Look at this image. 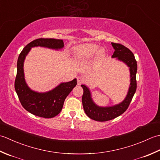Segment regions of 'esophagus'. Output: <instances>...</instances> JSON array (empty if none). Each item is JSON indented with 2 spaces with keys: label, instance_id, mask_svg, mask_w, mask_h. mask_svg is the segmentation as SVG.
Here are the masks:
<instances>
[{
  "label": "esophagus",
  "instance_id": "34e87169",
  "mask_svg": "<svg viewBox=\"0 0 160 160\" xmlns=\"http://www.w3.org/2000/svg\"><path fill=\"white\" fill-rule=\"evenodd\" d=\"M83 82V79L81 77H77V83L78 85H81Z\"/></svg>",
  "mask_w": 160,
  "mask_h": 160
}]
</instances>
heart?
Returning <instances> with one entry per match:
<instances>
[{"mask_svg": "<svg viewBox=\"0 0 160 160\" xmlns=\"http://www.w3.org/2000/svg\"><path fill=\"white\" fill-rule=\"evenodd\" d=\"M98 50L99 46L95 44H84L76 48L75 54L78 58H90L93 57Z\"/></svg>", "mask_w": 160, "mask_h": 160, "instance_id": "obj_1", "label": "heart"}]
</instances>
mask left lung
Listing matches in <instances>:
<instances>
[{
	"label": "left lung",
	"mask_w": 160,
	"mask_h": 160,
	"mask_svg": "<svg viewBox=\"0 0 160 160\" xmlns=\"http://www.w3.org/2000/svg\"><path fill=\"white\" fill-rule=\"evenodd\" d=\"M115 52L112 58H117L129 68L130 83L127 95L122 102L112 106L102 107L93 102L90 89L86 85H81L83 89L82 103L84 111L90 119L98 122L109 121L121 115L128 108L137 89L136 74L138 65L134 54L128 48L119 43H111Z\"/></svg>",
	"instance_id": "8db88e82"
}]
</instances>
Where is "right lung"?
<instances>
[{"label": "right lung", "mask_w": 160, "mask_h": 160, "mask_svg": "<svg viewBox=\"0 0 160 160\" xmlns=\"http://www.w3.org/2000/svg\"><path fill=\"white\" fill-rule=\"evenodd\" d=\"M38 46L60 50L64 47V43L61 39L38 38L26 45L18 58L14 88L21 105L27 111L43 118H52L61 111L65 99L76 86L77 79L61 83L46 92H38L31 90L25 82L23 64L31 48Z\"/></svg>", "instance_id": "add662e5"}]
</instances>
